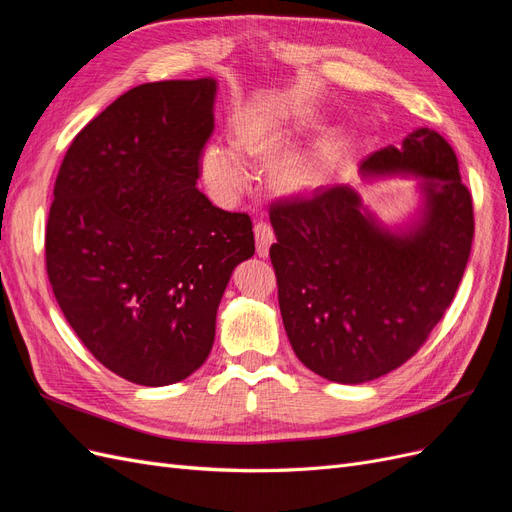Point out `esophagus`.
<instances>
[{"mask_svg": "<svg viewBox=\"0 0 512 512\" xmlns=\"http://www.w3.org/2000/svg\"><path fill=\"white\" fill-rule=\"evenodd\" d=\"M254 235H256V254L260 258H267L269 256V247L273 245L275 241V235H273V228L267 224V222H258L254 226Z\"/></svg>", "mask_w": 512, "mask_h": 512, "instance_id": "34e87169", "label": "esophagus"}]
</instances>
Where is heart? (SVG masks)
Segmentation results:
<instances>
[{"label": "heart", "mask_w": 512, "mask_h": 512, "mask_svg": "<svg viewBox=\"0 0 512 512\" xmlns=\"http://www.w3.org/2000/svg\"><path fill=\"white\" fill-rule=\"evenodd\" d=\"M286 121L273 111H250L235 123V146L245 156L262 158L280 149L286 141ZM237 148V149H238ZM236 149V150H237ZM230 145L209 143L200 151L198 170L207 192L215 203L232 205L239 194L250 183V170H247L241 154ZM316 179V164L299 156V153H286L269 164V181L277 192H303Z\"/></svg>", "instance_id": "b5f03b06"}]
</instances>
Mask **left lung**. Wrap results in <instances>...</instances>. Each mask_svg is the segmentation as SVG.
Returning a JSON list of instances; mask_svg holds the SVG:
<instances>
[{
  "label": "left lung",
  "mask_w": 512,
  "mask_h": 512,
  "mask_svg": "<svg viewBox=\"0 0 512 512\" xmlns=\"http://www.w3.org/2000/svg\"><path fill=\"white\" fill-rule=\"evenodd\" d=\"M365 181L414 179L418 209L384 224L352 185L271 205V262L290 346L339 384L376 380L423 346L466 271L474 213L455 151L429 128L361 162Z\"/></svg>",
  "instance_id": "obj_1"
}]
</instances>
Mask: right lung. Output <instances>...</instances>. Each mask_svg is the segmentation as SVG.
<instances>
[{
  "mask_svg": "<svg viewBox=\"0 0 512 512\" xmlns=\"http://www.w3.org/2000/svg\"><path fill=\"white\" fill-rule=\"evenodd\" d=\"M218 81H160L119 96L76 134L53 190L46 273L74 333L117 376L185 380L207 361L250 215L196 188Z\"/></svg>",
  "mask_w": 512,
  "mask_h": 512,
  "instance_id": "right-lung-1",
  "label": "right lung"
}]
</instances>
